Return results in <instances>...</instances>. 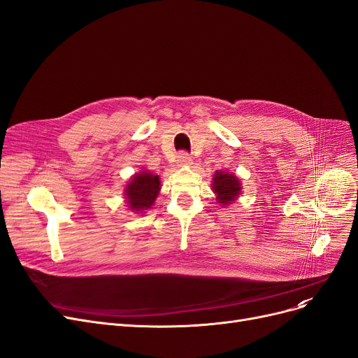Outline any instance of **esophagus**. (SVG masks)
Here are the masks:
<instances>
[{
    "mask_svg": "<svg viewBox=\"0 0 358 358\" xmlns=\"http://www.w3.org/2000/svg\"><path fill=\"white\" fill-rule=\"evenodd\" d=\"M177 164L180 166H184V165H190L192 164V157L187 152H180L178 156H177Z\"/></svg>",
    "mask_w": 358,
    "mask_h": 358,
    "instance_id": "obj_1",
    "label": "esophagus"
}]
</instances>
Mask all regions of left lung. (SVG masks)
I'll return each mask as SVG.
<instances>
[{"mask_svg":"<svg viewBox=\"0 0 358 358\" xmlns=\"http://www.w3.org/2000/svg\"><path fill=\"white\" fill-rule=\"evenodd\" d=\"M213 190L217 194V203L227 206L236 201L241 194L242 184L234 174L224 171H217L213 178Z\"/></svg>","mask_w":358,"mask_h":358,"instance_id":"1","label":"left lung"}]
</instances>
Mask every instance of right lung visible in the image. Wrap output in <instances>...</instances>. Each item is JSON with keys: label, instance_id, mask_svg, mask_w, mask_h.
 Returning a JSON list of instances; mask_svg holds the SVG:
<instances>
[{"label": "right lung", "instance_id": "right-lung-1", "mask_svg": "<svg viewBox=\"0 0 358 358\" xmlns=\"http://www.w3.org/2000/svg\"><path fill=\"white\" fill-rule=\"evenodd\" d=\"M161 190L159 176H153L149 171H141L129 180L125 189V199L132 213H143L149 209Z\"/></svg>", "mask_w": 358, "mask_h": 358}]
</instances>
